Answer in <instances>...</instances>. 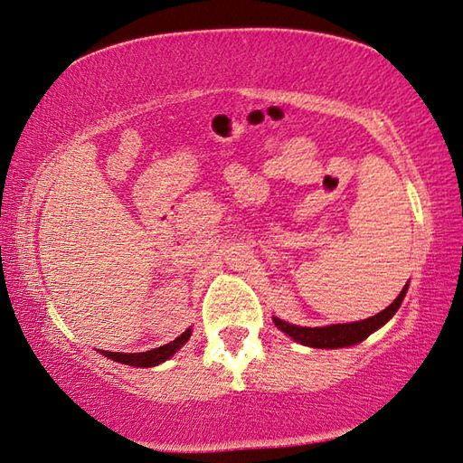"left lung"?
<instances>
[{"label":"left lung","instance_id":"left-lung-1","mask_svg":"<svg viewBox=\"0 0 463 463\" xmlns=\"http://www.w3.org/2000/svg\"><path fill=\"white\" fill-rule=\"evenodd\" d=\"M408 284L402 288L398 294V298L390 304L388 308H383L378 312L376 317H370L366 320H358V322H348V324H330V326H297V324H290L287 320H280L279 317H272V322L277 324V328L282 330L284 334L302 344V346H310V348H346V346H356L362 340H366L372 332H376L382 328L394 314L398 312L402 300H404L406 292H408Z\"/></svg>","mask_w":463,"mask_h":463}]
</instances>
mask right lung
Masks as SVG:
<instances>
[{
	"label": "right lung",
	"mask_w": 463,
	"mask_h": 463,
	"mask_svg": "<svg viewBox=\"0 0 463 463\" xmlns=\"http://www.w3.org/2000/svg\"><path fill=\"white\" fill-rule=\"evenodd\" d=\"M193 334V328H186L181 336H176L173 342L165 344V346L146 350V352H135V354H123V352H107V350H99L103 356L111 358L119 364H127V366H135V368H153L159 366L165 360H169L171 356H175V352H179L186 342H189Z\"/></svg>",
	"instance_id": "obj_1"
}]
</instances>
